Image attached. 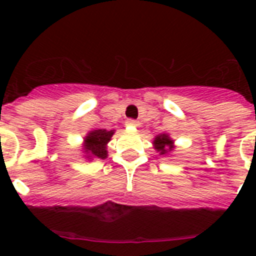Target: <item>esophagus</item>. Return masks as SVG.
<instances>
[{
    "mask_svg": "<svg viewBox=\"0 0 256 256\" xmlns=\"http://www.w3.org/2000/svg\"><path fill=\"white\" fill-rule=\"evenodd\" d=\"M128 124H132V126H138V122H137V120H130V122H128Z\"/></svg>",
    "mask_w": 256,
    "mask_h": 256,
    "instance_id": "esophagus-1",
    "label": "esophagus"
}]
</instances>
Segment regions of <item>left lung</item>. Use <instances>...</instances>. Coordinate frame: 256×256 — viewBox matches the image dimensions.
<instances>
[{
	"mask_svg": "<svg viewBox=\"0 0 256 256\" xmlns=\"http://www.w3.org/2000/svg\"><path fill=\"white\" fill-rule=\"evenodd\" d=\"M173 141L169 138L166 134H162V136H158L154 141V144H155V148L159 151L160 154H166L168 152V148L172 150L173 146H172Z\"/></svg>",
	"mask_w": 256,
	"mask_h": 256,
	"instance_id": "left-lung-1",
	"label": "left lung"
}]
</instances>
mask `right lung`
<instances>
[{
    "instance_id": "right-lung-1",
    "label": "right lung",
    "mask_w": 256,
    "mask_h": 256,
    "mask_svg": "<svg viewBox=\"0 0 256 256\" xmlns=\"http://www.w3.org/2000/svg\"><path fill=\"white\" fill-rule=\"evenodd\" d=\"M114 134V130H92L90 134L86 137L84 150L90 156L87 158H98V159H105L108 156L106 151V144L110 141L112 136Z\"/></svg>"
}]
</instances>
